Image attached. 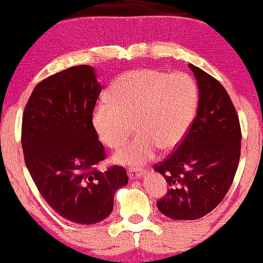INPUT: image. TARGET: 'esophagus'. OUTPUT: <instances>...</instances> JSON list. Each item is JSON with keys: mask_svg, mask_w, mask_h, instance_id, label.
<instances>
[{"mask_svg": "<svg viewBox=\"0 0 263 263\" xmlns=\"http://www.w3.org/2000/svg\"><path fill=\"white\" fill-rule=\"evenodd\" d=\"M127 173H128L129 179H134L135 180V179H138V178L143 176L144 171L143 170H138V168H129Z\"/></svg>", "mask_w": 263, "mask_h": 263, "instance_id": "obj_1", "label": "esophagus"}]
</instances>
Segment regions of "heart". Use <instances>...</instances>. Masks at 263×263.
<instances>
[{
  "mask_svg": "<svg viewBox=\"0 0 263 263\" xmlns=\"http://www.w3.org/2000/svg\"><path fill=\"white\" fill-rule=\"evenodd\" d=\"M111 99H102L95 106L93 127L107 147L119 148L136 126L140 134L114 159L122 164H142L158 148L172 149L183 141L197 115L199 96L189 75L141 68L116 80Z\"/></svg>",
  "mask_w": 263,
  "mask_h": 263,
  "instance_id": "b5f03b06",
  "label": "heart"
}]
</instances>
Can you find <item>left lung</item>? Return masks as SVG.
<instances>
[{
    "label": "left lung",
    "mask_w": 263,
    "mask_h": 263,
    "mask_svg": "<svg viewBox=\"0 0 263 263\" xmlns=\"http://www.w3.org/2000/svg\"><path fill=\"white\" fill-rule=\"evenodd\" d=\"M199 87L198 112L188 134L167 158L155 164L170 185L157 201L174 220H197L215 209L230 189L241 153V127L225 87L189 64Z\"/></svg>",
    "instance_id": "8db88e82"
}]
</instances>
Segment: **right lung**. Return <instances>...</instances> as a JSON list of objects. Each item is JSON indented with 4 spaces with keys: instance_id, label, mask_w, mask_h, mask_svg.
I'll return each mask as SVG.
<instances>
[{
    "instance_id": "right-lung-1",
    "label": "right lung",
    "mask_w": 263,
    "mask_h": 263,
    "mask_svg": "<svg viewBox=\"0 0 263 263\" xmlns=\"http://www.w3.org/2000/svg\"><path fill=\"white\" fill-rule=\"evenodd\" d=\"M101 90L91 66H71L34 87L22 117L23 155L35 186L60 216L83 225L106 219L115 192L128 183L121 165L99 170L106 153L92 112Z\"/></svg>"
}]
</instances>
